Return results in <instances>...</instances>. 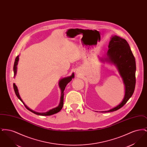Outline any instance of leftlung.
Segmentation results:
<instances>
[{
	"mask_svg": "<svg viewBox=\"0 0 147 147\" xmlns=\"http://www.w3.org/2000/svg\"><path fill=\"white\" fill-rule=\"evenodd\" d=\"M108 47L106 55L99 58L104 63H110L116 67L123 79L125 93L119 105L109 110L100 112H113L121 108L132 96L136 85V61L128 42L125 39L113 35L110 38Z\"/></svg>",
	"mask_w": 147,
	"mask_h": 147,
	"instance_id": "obj_1",
	"label": "left lung"
}]
</instances>
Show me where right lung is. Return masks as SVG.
Returning a JSON list of instances; mask_svg holds the SVG:
<instances>
[{"label":"right lung","instance_id":"obj_1","mask_svg":"<svg viewBox=\"0 0 147 147\" xmlns=\"http://www.w3.org/2000/svg\"><path fill=\"white\" fill-rule=\"evenodd\" d=\"M19 56L16 57V58H15V62H14V68H13L14 73V77H15V76H16V72H17V65L18 64V61H19ZM74 78V73H73L70 76L65 77V78H63L62 79H60V80L59 81V88L61 89V99H60V102H59V105H58L57 107H55V108H53L52 109H51V110H49L48 111L46 112H36L35 111L30 109L26 105H25V104L24 102V101L21 99V97H20V96L19 95V93L18 87L16 86V85H15V83L13 84V87H14V91H15V94L17 96V97L19 99H20V100L24 104V105H25L26 108L28 110H29L30 111L35 113L36 115H40V116H50V115H52L57 113V112H59L62 110L63 106V98H64V93H63V92L64 91V89H65V86H67V85L68 84V83H69L70 81L72 80V79Z\"/></svg>","mask_w":147,"mask_h":147}]
</instances>
